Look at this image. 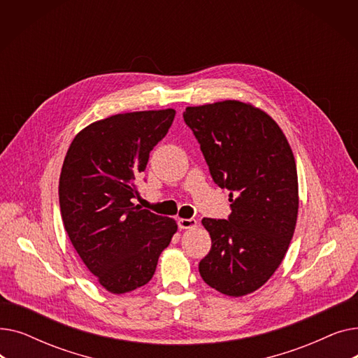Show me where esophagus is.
<instances>
[{"instance_id": "esophagus-1", "label": "esophagus", "mask_w": 358, "mask_h": 358, "mask_svg": "<svg viewBox=\"0 0 358 358\" xmlns=\"http://www.w3.org/2000/svg\"><path fill=\"white\" fill-rule=\"evenodd\" d=\"M178 228L180 229H194L197 228L196 219H178Z\"/></svg>"}]
</instances>
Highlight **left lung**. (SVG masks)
I'll list each match as a JSON object with an SVG mask.
<instances>
[{
    "mask_svg": "<svg viewBox=\"0 0 358 358\" xmlns=\"http://www.w3.org/2000/svg\"><path fill=\"white\" fill-rule=\"evenodd\" d=\"M182 116L232 201L228 220H201L212 248L200 261V275L222 294H250L280 267L294 234L299 182L292 148L274 119L251 103L187 107Z\"/></svg>",
    "mask_w": 358,
    "mask_h": 358,
    "instance_id": "obj_1",
    "label": "left lung"
}]
</instances>
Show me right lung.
Wrapping results in <instances>:
<instances>
[{
    "label": "right lung",
    "instance_id": "obj_1",
    "mask_svg": "<svg viewBox=\"0 0 358 358\" xmlns=\"http://www.w3.org/2000/svg\"><path fill=\"white\" fill-rule=\"evenodd\" d=\"M174 108L120 113L97 120L69 145L59 177L64 228L75 251L113 294L145 286L178 227L141 209L136 178L166 135Z\"/></svg>",
    "mask_w": 358,
    "mask_h": 358
}]
</instances>
